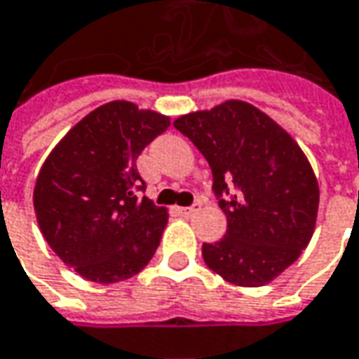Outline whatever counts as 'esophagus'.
<instances>
[{
	"instance_id": "1",
	"label": "esophagus",
	"mask_w": 359,
	"mask_h": 359,
	"mask_svg": "<svg viewBox=\"0 0 359 359\" xmlns=\"http://www.w3.org/2000/svg\"><path fill=\"white\" fill-rule=\"evenodd\" d=\"M198 210H200V204H194V206H179V208H177V212H179L182 218H189V216L196 214Z\"/></svg>"
}]
</instances>
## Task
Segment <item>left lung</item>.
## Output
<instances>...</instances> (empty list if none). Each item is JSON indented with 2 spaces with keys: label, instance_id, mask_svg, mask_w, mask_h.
Instances as JSON below:
<instances>
[{
  "label": "left lung",
  "instance_id": "1",
  "mask_svg": "<svg viewBox=\"0 0 359 359\" xmlns=\"http://www.w3.org/2000/svg\"><path fill=\"white\" fill-rule=\"evenodd\" d=\"M208 161L228 218L222 240L202 245L204 263L238 287L277 279L309 245L318 214V180L299 143L262 109L228 100L172 123Z\"/></svg>",
  "mask_w": 359,
  "mask_h": 359
}]
</instances>
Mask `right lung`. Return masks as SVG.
Returning a JSON list of instances; mask_svg holds the SVG:
<instances>
[{
  "label": "right lung",
  "mask_w": 359,
  "mask_h": 359,
  "mask_svg": "<svg viewBox=\"0 0 359 359\" xmlns=\"http://www.w3.org/2000/svg\"><path fill=\"white\" fill-rule=\"evenodd\" d=\"M169 116L114 100L82 118L48 153L33 190L50 250L92 283L137 275L159 248L169 212L139 196L135 161Z\"/></svg>",
  "instance_id": "1"
}]
</instances>
